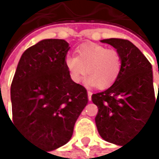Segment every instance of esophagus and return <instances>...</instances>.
Returning <instances> with one entry per match:
<instances>
[{
	"label": "esophagus",
	"instance_id": "34e87169",
	"mask_svg": "<svg viewBox=\"0 0 159 159\" xmlns=\"http://www.w3.org/2000/svg\"><path fill=\"white\" fill-rule=\"evenodd\" d=\"M91 95H92V92L88 91V98H89V101H90V100H91Z\"/></svg>",
	"mask_w": 159,
	"mask_h": 159
}]
</instances>
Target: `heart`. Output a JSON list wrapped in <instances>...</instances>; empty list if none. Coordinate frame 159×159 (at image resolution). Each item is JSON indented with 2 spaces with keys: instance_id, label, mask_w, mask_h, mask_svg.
Here are the masks:
<instances>
[{
  "instance_id": "1",
  "label": "heart",
  "mask_w": 159,
  "mask_h": 159,
  "mask_svg": "<svg viewBox=\"0 0 159 159\" xmlns=\"http://www.w3.org/2000/svg\"><path fill=\"white\" fill-rule=\"evenodd\" d=\"M65 63L73 82L79 83L86 73L89 76L87 83L100 89L111 86L121 69L120 53L97 43L81 45L76 51V56H68Z\"/></svg>"
}]
</instances>
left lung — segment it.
<instances>
[{"label":"left lung","instance_id":"left-lung-1","mask_svg":"<svg viewBox=\"0 0 159 159\" xmlns=\"http://www.w3.org/2000/svg\"><path fill=\"white\" fill-rule=\"evenodd\" d=\"M101 42L117 50L121 69L110 88L91 96L93 104L98 107L95 122L105 140L120 145L133 138L158 107V97H155L152 65L139 48L121 39Z\"/></svg>","mask_w":159,"mask_h":159}]
</instances>
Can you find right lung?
Returning <instances> with one entry per match:
<instances>
[{"label":"right lung","instance_id":"add662e5","mask_svg":"<svg viewBox=\"0 0 159 159\" xmlns=\"http://www.w3.org/2000/svg\"><path fill=\"white\" fill-rule=\"evenodd\" d=\"M69 50L67 41L55 39L28 48L11 84L14 124L48 151L70 139L89 101L87 89L70 77L65 63Z\"/></svg>","mask_w":159,"mask_h":159}]
</instances>
